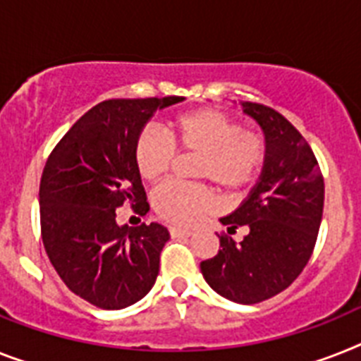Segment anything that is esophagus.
Segmentation results:
<instances>
[{
  "mask_svg": "<svg viewBox=\"0 0 361 361\" xmlns=\"http://www.w3.org/2000/svg\"><path fill=\"white\" fill-rule=\"evenodd\" d=\"M169 234H171V238H186L192 234V231L180 228V227H169Z\"/></svg>",
  "mask_w": 361,
  "mask_h": 361,
  "instance_id": "34e87169",
  "label": "esophagus"
}]
</instances>
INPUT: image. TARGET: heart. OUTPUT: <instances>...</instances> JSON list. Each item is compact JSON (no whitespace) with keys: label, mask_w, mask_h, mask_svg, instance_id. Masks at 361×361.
<instances>
[{"label":"heart","mask_w":361,"mask_h":361,"mask_svg":"<svg viewBox=\"0 0 361 361\" xmlns=\"http://www.w3.org/2000/svg\"><path fill=\"white\" fill-rule=\"evenodd\" d=\"M175 153L197 154L195 177L214 180L231 193H240L260 175L267 145L260 134L241 129L234 118L217 109H193L173 116L164 136L157 129H144L133 145L134 168L144 180L166 175ZM151 202L164 221L190 227L217 207L214 190L207 184L169 180L154 188Z\"/></svg>","instance_id":"b5f03b06"}]
</instances>
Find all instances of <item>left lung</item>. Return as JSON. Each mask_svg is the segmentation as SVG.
Segmentation results:
<instances>
[{"mask_svg": "<svg viewBox=\"0 0 361 361\" xmlns=\"http://www.w3.org/2000/svg\"><path fill=\"white\" fill-rule=\"evenodd\" d=\"M243 112L266 134L267 157L249 199L227 217L228 232L245 225L240 243L219 236V251L201 262L214 291L256 305L284 291L314 252L324 204V180L314 151L281 112L245 101Z\"/></svg>", "mask_w": 361, "mask_h": 361, "instance_id": "8db88e82", "label": "left lung"}]
</instances>
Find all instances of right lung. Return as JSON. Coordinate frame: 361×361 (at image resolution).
I'll use <instances>...</instances> for the list:
<instances>
[{"label":"right lung","instance_id":"obj_1","mask_svg":"<svg viewBox=\"0 0 361 361\" xmlns=\"http://www.w3.org/2000/svg\"><path fill=\"white\" fill-rule=\"evenodd\" d=\"M184 97L109 99L68 130L40 178L42 241L62 282L103 310L138 302L153 288L168 228L120 227L116 208L145 216L149 202L133 145L157 109Z\"/></svg>","mask_w":361,"mask_h":361}]
</instances>
